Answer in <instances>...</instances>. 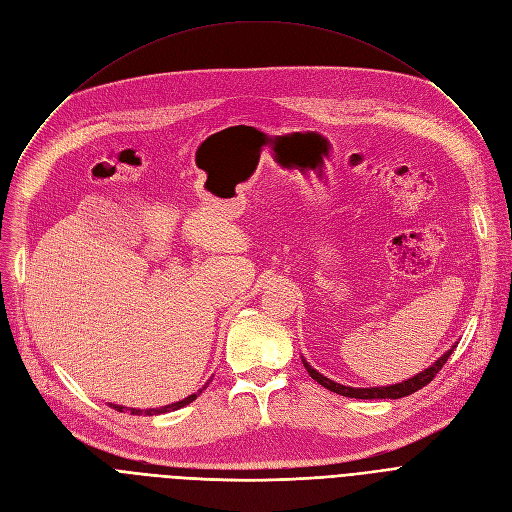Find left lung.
<instances>
[{
	"mask_svg": "<svg viewBox=\"0 0 512 512\" xmlns=\"http://www.w3.org/2000/svg\"><path fill=\"white\" fill-rule=\"evenodd\" d=\"M450 355H452V351H448L446 355H442L432 367H427L425 371L417 373L415 378H411V380H407V382L394 384V386H386V388H348V386H342V384H336V382L324 378V375L317 373L309 363H305V361H303V363H305V367H307L311 378H313L317 384L324 386V388H328V390H332V392H336V394L348 396V398H365V400H371V398H402V396H409V394L421 390L423 386H427L429 382H432V380L436 378L438 371L444 367V363L448 361Z\"/></svg>",
	"mask_w": 512,
	"mask_h": 512,
	"instance_id": "left-lung-1",
	"label": "left lung"
}]
</instances>
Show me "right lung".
I'll return each instance as SVG.
<instances>
[{
  "label": "right lung",
  "mask_w": 512,
  "mask_h": 512,
  "mask_svg": "<svg viewBox=\"0 0 512 512\" xmlns=\"http://www.w3.org/2000/svg\"><path fill=\"white\" fill-rule=\"evenodd\" d=\"M197 398V394H191L188 398H184V400H180V402H174V405H168V407H159V409H149V411H137V409H124V407H118V405H114V409L116 411H120V413H124V411H130V415H141V413H145V415H159V413H168V411H176V409H182V407H186L188 402H193Z\"/></svg>",
  "instance_id": "1"
}]
</instances>
